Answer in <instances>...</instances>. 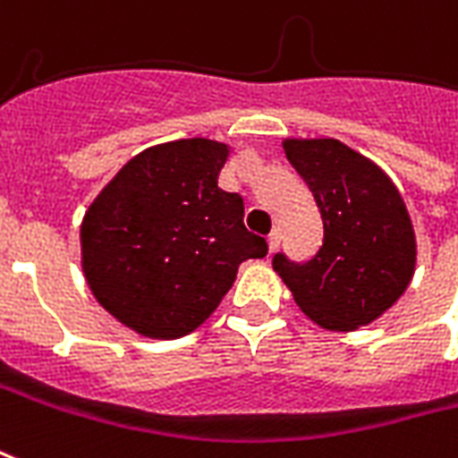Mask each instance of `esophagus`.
<instances>
[{
  "label": "esophagus",
  "mask_w": 458,
  "mask_h": 458,
  "mask_svg": "<svg viewBox=\"0 0 458 458\" xmlns=\"http://www.w3.org/2000/svg\"><path fill=\"white\" fill-rule=\"evenodd\" d=\"M267 245H269V252L276 250V245H279V233H276V230H272V233L267 235Z\"/></svg>",
  "instance_id": "34e87169"
}]
</instances>
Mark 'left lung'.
I'll use <instances>...</instances> for the list:
<instances>
[{
    "mask_svg": "<svg viewBox=\"0 0 458 458\" xmlns=\"http://www.w3.org/2000/svg\"><path fill=\"white\" fill-rule=\"evenodd\" d=\"M284 152L313 191L323 245L308 262L274 255V272L325 330L374 323L415 274L418 245L401 191L376 162L335 138H286Z\"/></svg>",
    "mask_w": 458,
    "mask_h": 458,
    "instance_id": "left-lung-1",
    "label": "left lung"
}]
</instances>
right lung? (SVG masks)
<instances>
[{
    "instance_id": "obj_1",
    "label": "right lung",
    "mask_w": 458,
    "mask_h": 458,
    "mask_svg": "<svg viewBox=\"0 0 458 458\" xmlns=\"http://www.w3.org/2000/svg\"><path fill=\"white\" fill-rule=\"evenodd\" d=\"M228 155V145L208 138L148 148L84 213V279L118 323L143 337L194 333L240 264L267 255V240L242 223V196L218 186Z\"/></svg>"
}]
</instances>
